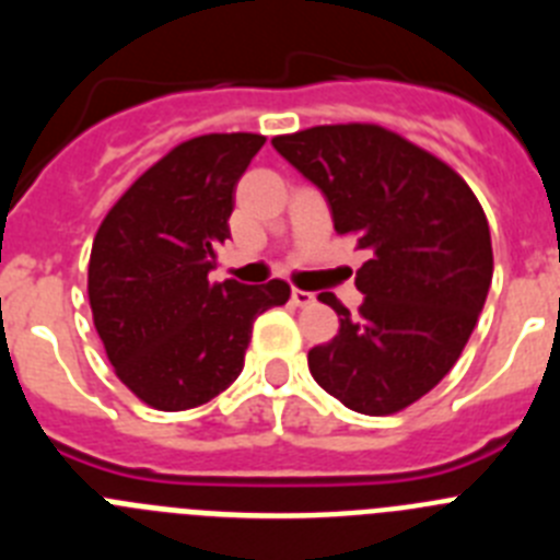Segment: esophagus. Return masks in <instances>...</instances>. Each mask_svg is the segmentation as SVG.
Instances as JSON below:
<instances>
[{
  "label": "esophagus",
  "mask_w": 560,
  "mask_h": 560,
  "mask_svg": "<svg viewBox=\"0 0 560 560\" xmlns=\"http://www.w3.org/2000/svg\"><path fill=\"white\" fill-rule=\"evenodd\" d=\"M291 303H294V305H311V303H314V294H311V291H303V289H294V291H291Z\"/></svg>",
  "instance_id": "obj_1"
}]
</instances>
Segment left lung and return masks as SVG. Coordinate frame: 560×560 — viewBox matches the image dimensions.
<instances>
[{"label": "left lung", "mask_w": 560, "mask_h": 560, "mask_svg": "<svg viewBox=\"0 0 560 560\" xmlns=\"http://www.w3.org/2000/svg\"><path fill=\"white\" fill-rule=\"evenodd\" d=\"M285 162L323 190L339 235L370 260L339 334L308 353L325 393L361 415H393L438 387L471 336L491 289V230L471 187L423 148L370 122L275 137Z\"/></svg>", "instance_id": "obj_1"}]
</instances>
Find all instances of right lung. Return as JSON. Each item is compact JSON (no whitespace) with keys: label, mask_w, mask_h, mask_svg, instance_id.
I'll list each match as a JSON object with an SVG mask.
<instances>
[{"label":"right lung","mask_w":560,"mask_h":560,"mask_svg":"<svg viewBox=\"0 0 560 560\" xmlns=\"http://www.w3.org/2000/svg\"><path fill=\"white\" fill-rule=\"evenodd\" d=\"M260 133H205L148 167L108 210L89 257V305L117 378L148 407L192 409L244 370L252 323L285 305L283 280L210 283L232 192Z\"/></svg>","instance_id":"obj_1"}]
</instances>
